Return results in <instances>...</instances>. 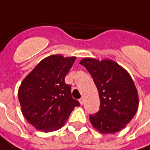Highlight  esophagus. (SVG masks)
I'll return each instance as SVG.
<instances>
[{
	"label": "esophagus",
	"instance_id": "obj_1",
	"mask_svg": "<svg viewBox=\"0 0 150 150\" xmlns=\"http://www.w3.org/2000/svg\"><path fill=\"white\" fill-rule=\"evenodd\" d=\"M79 104H81V105H83V98H81V99H79Z\"/></svg>",
	"mask_w": 150,
	"mask_h": 150
}]
</instances>
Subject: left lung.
I'll return each mask as SVG.
<instances>
[{"label":"left lung","instance_id":"left-lung-1","mask_svg":"<svg viewBox=\"0 0 150 150\" xmlns=\"http://www.w3.org/2000/svg\"><path fill=\"white\" fill-rule=\"evenodd\" d=\"M79 63L92 76L100 100V111L89 117L91 125L103 134L120 132L138 109V92L131 75L112 59L84 58Z\"/></svg>","mask_w":150,"mask_h":150}]
</instances>
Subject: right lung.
Masks as SVG:
<instances>
[{"label": "right lung", "mask_w": 150, "mask_h": 150, "mask_svg": "<svg viewBox=\"0 0 150 150\" xmlns=\"http://www.w3.org/2000/svg\"><path fill=\"white\" fill-rule=\"evenodd\" d=\"M76 57L53 54L46 57L21 82L18 100L21 112L28 122L42 132L61 129L78 100L71 96L65 76Z\"/></svg>", "instance_id": "1"}]
</instances>
